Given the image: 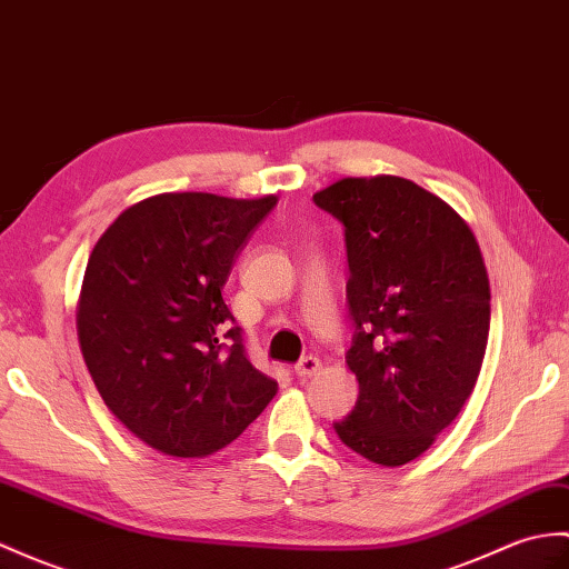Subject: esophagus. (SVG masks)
<instances>
[{
  "label": "esophagus",
  "mask_w": 569,
  "mask_h": 569,
  "mask_svg": "<svg viewBox=\"0 0 569 569\" xmlns=\"http://www.w3.org/2000/svg\"><path fill=\"white\" fill-rule=\"evenodd\" d=\"M320 368H322L320 359H315V356H306V359H300L296 363V376L308 378V376H315L317 371H320Z\"/></svg>",
  "instance_id": "esophagus-1"
}]
</instances>
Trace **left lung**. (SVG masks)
<instances>
[{
	"mask_svg": "<svg viewBox=\"0 0 569 569\" xmlns=\"http://www.w3.org/2000/svg\"><path fill=\"white\" fill-rule=\"evenodd\" d=\"M312 201L345 224L359 400L335 431L371 463L421 456L463 409L490 335V279L468 222L402 177H349Z\"/></svg>",
	"mask_w": 569,
	"mask_h": 569,
	"instance_id": "1",
	"label": "left lung"
}]
</instances>
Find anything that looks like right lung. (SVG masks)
Listing matches in <instances>:
<instances>
[{"label":"right lung","mask_w":569,"mask_h":569,"mask_svg":"<svg viewBox=\"0 0 569 569\" xmlns=\"http://www.w3.org/2000/svg\"><path fill=\"white\" fill-rule=\"evenodd\" d=\"M276 196L160 193L126 208L89 257L77 306L106 407L164 456L203 458L263 412L279 382L247 359L222 286Z\"/></svg>","instance_id":"obj_1"}]
</instances>
